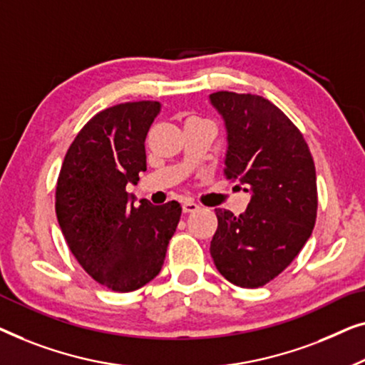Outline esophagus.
I'll return each mask as SVG.
<instances>
[{"instance_id": "34e87169", "label": "esophagus", "mask_w": 365, "mask_h": 365, "mask_svg": "<svg viewBox=\"0 0 365 365\" xmlns=\"http://www.w3.org/2000/svg\"><path fill=\"white\" fill-rule=\"evenodd\" d=\"M182 208L185 213H192V212H197V210H200V205L195 203L193 200H185Z\"/></svg>"}]
</instances>
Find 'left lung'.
<instances>
[{
	"mask_svg": "<svg viewBox=\"0 0 365 365\" xmlns=\"http://www.w3.org/2000/svg\"><path fill=\"white\" fill-rule=\"evenodd\" d=\"M210 102L227 129L225 177L251 193L238 217L215 210L218 228L210 253L230 283L259 287L291 264L312 233L314 162L302 133L264 97L220 91Z\"/></svg>",
	"mask_w": 365,
	"mask_h": 365,
	"instance_id": "obj_1",
	"label": "left lung"
}]
</instances>
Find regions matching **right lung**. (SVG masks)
Listing matches in <instances>:
<instances>
[{"label":"right lung","instance_id":"add662e5","mask_svg":"<svg viewBox=\"0 0 365 365\" xmlns=\"http://www.w3.org/2000/svg\"><path fill=\"white\" fill-rule=\"evenodd\" d=\"M157 101L99 112L71 143L56 187V215L69 250L97 283L129 292L160 273L180 203L152 205L125 192L147 170L145 137Z\"/></svg>","mask_w":365,"mask_h":365}]
</instances>
